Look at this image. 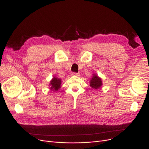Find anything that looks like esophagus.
<instances>
[{
	"instance_id": "esophagus-1",
	"label": "esophagus",
	"mask_w": 149,
	"mask_h": 149,
	"mask_svg": "<svg viewBox=\"0 0 149 149\" xmlns=\"http://www.w3.org/2000/svg\"><path fill=\"white\" fill-rule=\"evenodd\" d=\"M72 74L74 75H77V76H79L80 75L79 73H76V72H73Z\"/></svg>"
}]
</instances>
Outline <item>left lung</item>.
<instances>
[{"mask_svg":"<svg viewBox=\"0 0 149 149\" xmlns=\"http://www.w3.org/2000/svg\"><path fill=\"white\" fill-rule=\"evenodd\" d=\"M90 86L92 88L94 89H99L102 86V81L101 78L96 74H93L92 79L90 80Z\"/></svg>","mask_w":149,"mask_h":149,"instance_id":"obj_1","label":"left lung"}]
</instances>
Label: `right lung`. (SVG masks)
<instances>
[{
    "instance_id": "add662e5",
    "label": "right lung",
    "mask_w": 149,
    "mask_h": 149,
    "mask_svg": "<svg viewBox=\"0 0 149 149\" xmlns=\"http://www.w3.org/2000/svg\"><path fill=\"white\" fill-rule=\"evenodd\" d=\"M61 79L54 77L51 80L49 83L50 89L52 91H58L61 88Z\"/></svg>"
}]
</instances>
